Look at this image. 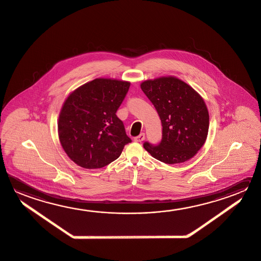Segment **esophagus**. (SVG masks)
<instances>
[{"instance_id":"esophagus-1","label":"esophagus","mask_w":261,"mask_h":261,"mask_svg":"<svg viewBox=\"0 0 261 261\" xmlns=\"http://www.w3.org/2000/svg\"><path fill=\"white\" fill-rule=\"evenodd\" d=\"M144 138H145V134L144 133H141L139 136L134 138V141L137 142H142L144 140Z\"/></svg>"}]
</instances>
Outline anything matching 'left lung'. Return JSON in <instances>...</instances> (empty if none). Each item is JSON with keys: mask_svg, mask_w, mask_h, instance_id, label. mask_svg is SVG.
Returning <instances> with one entry per match:
<instances>
[{"mask_svg": "<svg viewBox=\"0 0 261 261\" xmlns=\"http://www.w3.org/2000/svg\"><path fill=\"white\" fill-rule=\"evenodd\" d=\"M141 88L156 109L163 127L161 142L157 145L145 142L144 149L168 165L190 160L208 135V109L201 96L175 77L145 81Z\"/></svg>", "mask_w": 261, "mask_h": 261, "instance_id": "8db88e82", "label": "left lung"}]
</instances>
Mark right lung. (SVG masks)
<instances>
[{"mask_svg": "<svg viewBox=\"0 0 261 261\" xmlns=\"http://www.w3.org/2000/svg\"><path fill=\"white\" fill-rule=\"evenodd\" d=\"M130 84L124 81L95 79L71 93L59 117L62 148L78 166L94 169L119 158L132 142L117 111Z\"/></svg>", "mask_w": 261, "mask_h": 261, "instance_id": "add662e5", "label": "right lung"}]
</instances>
